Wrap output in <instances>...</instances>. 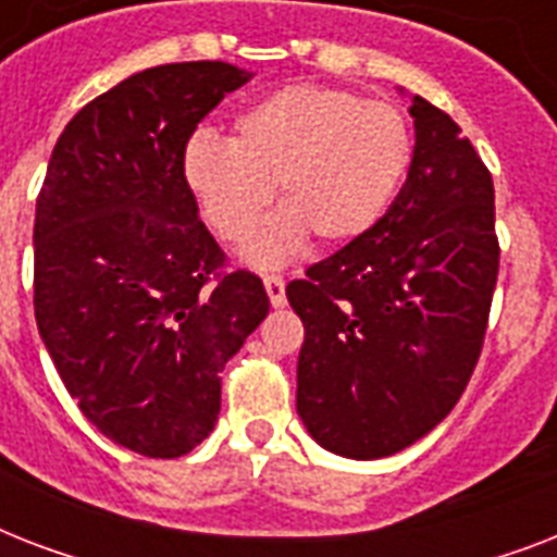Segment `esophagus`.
Masks as SVG:
<instances>
[{"instance_id": "esophagus-1", "label": "esophagus", "mask_w": 557, "mask_h": 557, "mask_svg": "<svg viewBox=\"0 0 557 557\" xmlns=\"http://www.w3.org/2000/svg\"><path fill=\"white\" fill-rule=\"evenodd\" d=\"M265 292H269V300L274 309H280V306H286V280L280 277V274H265Z\"/></svg>"}]
</instances>
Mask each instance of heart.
<instances>
[{
	"label": "heart",
	"instance_id": "obj_1",
	"mask_svg": "<svg viewBox=\"0 0 557 557\" xmlns=\"http://www.w3.org/2000/svg\"><path fill=\"white\" fill-rule=\"evenodd\" d=\"M413 159V135L401 109L335 86H286L234 121L231 141L196 135L185 176L208 222L231 243L251 234L271 201L288 219L251 248L274 265L309 234L344 245L367 234L396 196Z\"/></svg>",
	"mask_w": 557,
	"mask_h": 557
}]
</instances>
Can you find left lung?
Here are the masks:
<instances>
[{
	"instance_id": "left-lung-1",
	"label": "left lung",
	"mask_w": 557,
	"mask_h": 557,
	"mask_svg": "<svg viewBox=\"0 0 557 557\" xmlns=\"http://www.w3.org/2000/svg\"><path fill=\"white\" fill-rule=\"evenodd\" d=\"M413 161L387 213L292 280L297 413L323 448L379 459L454 410L483 352L500 243L494 182L448 112L416 95Z\"/></svg>"
}]
</instances>
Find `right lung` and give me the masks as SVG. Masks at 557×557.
Wrapping results in <instances>:
<instances>
[{"instance_id": "right-lung-1", "label": "right lung", "mask_w": 557, "mask_h": 557, "mask_svg": "<svg viewBox=\"0 0 557 557\" xmlns=\"http://www.w3.org/2000/svg\"><path fill=\"white\" fill-rule=\"evenodd\" d=\"M248 81L222 60L126 77L69 121L39 187V338L83 416L141 457H182L213 431L219 372L269 314L185 176L201 117Z\"/></svg>"}]
</instances>
